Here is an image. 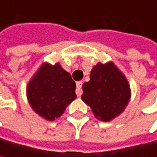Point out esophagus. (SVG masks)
Returning <instances> with one entry per match:
<instances>
[{
    "mask_svg": "<svg viewBox=\"0 0 157 157\" xmlns=\"http://www.w3.org/2000/svg\"><path fill=\"white\" fill-rule=\"evenodd\" d=\"M82 82L81 81H79V82H77L76 83V86H77V88H76V94H77V96H81V94H82Z\"/></svg>",
    "mask_w": 157,
    "mask_h": 157,
    "instance_id": "1",
    "label": "esophagus"
}]
</instances>
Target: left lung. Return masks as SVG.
<instances>
[{
    "mask_svg": "<svg viewBox=\"0 0 157 157\" xmlns=\"http://www.w3.org/2000/svg\"><path fill=\"white\" fill-rule=\"evenodd\" d=\"M82 88L81 99L90 106L97 119L105 122L120 115L131 96L126 77L113 62L95 65L91 70L90 81L85 82Z\"/></svg>",
    "mask_w": 157,
    "mask_h": 157,
    "instance_id": "left-lung-1",
    "label": "left lung"
}]
</instances>
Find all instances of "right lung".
I'll list each match as a JSON object with an SVG mask.
<instances>
[{"mask_svg":"<svg viewBox=\"0 0 157 157\" xmlns=\"http://www.w3.org/2000/svg\"><path fill=\"white\" fill-rule=\"evenodd\" d=\"M76 84L59 63L42 64L27 86V97L39 116L53 121L75 99Z\"/></svg>","mask_w":157,"mask_h":157,"instance_id":"obj_1","label":"right lung"}]
</instances>
